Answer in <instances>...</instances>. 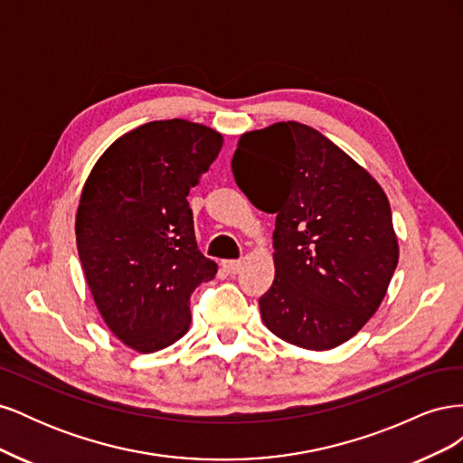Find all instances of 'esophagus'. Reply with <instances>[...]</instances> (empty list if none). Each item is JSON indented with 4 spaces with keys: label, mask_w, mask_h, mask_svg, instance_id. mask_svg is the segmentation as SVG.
Wrapping results in <instances>:
<instances>
[{
    "label": "esophagus",
    "mask_w": 463,
    "mask_h": 463,
    "mask_svg": "<svg viewBox=\"0 0 463 463\" xmlns=\"http://www.w3.org/2000/svg\"><path fill=\"white\" fill-rule=\"evenodd\" d=\"M222 266H223V270H226L228 274H237V272L241 270L243 262L241 260H223Z\"/></svg>",
    "instance_id": "esophagus-1"
}]
</instances>
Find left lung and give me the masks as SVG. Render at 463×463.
Here are the masks:
<instances>
[{
  "label": "left lung",
  "instance_id": "left-lung-1",
  "mask_svg": "<svg viewBox=\"0 0 463 463\" xmlns=\"http://www.w3.org/2000/svg\"><path fill=\"white\" fill-rule=\"evenodd\" d=\"M232 170L249 201L276 214V276L259 299L264 326L313 352L354 338L381 307L400 257L383 187L298 121L243 133Z\"/></svg>",
  "mask_w": 463,
  "mask_h": 463
}]
</instances>
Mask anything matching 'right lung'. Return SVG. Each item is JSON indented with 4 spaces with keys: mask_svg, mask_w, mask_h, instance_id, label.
<instances>
[{
    "mask_svg": "<svg viewBox=\"0 0 463 463\" xmlns=\"http://www.w3.org/2000/svg\"><path fill=\"white\" fill-rule=\"evenodd\" d=\"M222 143L201 123L150 121L111 143L82 187V272L106 326L138 354L187 334L191 293L218 272L197 247L187 194Z\"/></svg>",
    "mask_w": 463,
    "mask_h": 463,
    "instance_id": "right-lung-1",
    "label": "right lung"
}]
</instances>
